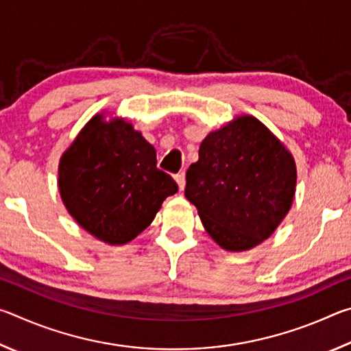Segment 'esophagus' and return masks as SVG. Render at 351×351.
<instances>
[{"instance_id": "34e87169", "label": "esophagus", "mask_w": 351, "mask_h": 351, "mask_svg": "<svg viewBox=\"0 0 351 351\" xmlns=\"http://www.w3.org/2000/svg\"><path fill=\"white\" fill-rule=\"evenodd\" d=\"M175 180L178 182V187H180V190L182 192L184 187H186V173H184V171H181V173H178L175 176Z\"/></svg>"}]
</instances>
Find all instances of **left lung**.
I'll use <instances>...</instances> for the list:
<instances>
[{"instance_id": "left-lung-1", "label": "left lung", "mask_w": 351, "mask_h": 351, "mask_svg": "<svg viewBox=\"0 0 351 351\" xmlns=\"http://www.w3.org/2000/svg\"><path fill=\"white\" fill-rule=\"evenodd\" d=\"M186 198L215 243L247 251L269 239L294 201L293 154L254 116H240L201 142Z\"/></svg>"}]
</instances>
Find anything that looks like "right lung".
Here are the masks:
<instances>
[{"label":"right lung","mask_w":351,"mask_h":351,"mask_svg":"<svg viewBox=\"0 0 351 351\" xmlns=\"http://www.w3.org/2000/svg\"><path fill=\"white\" fill-rule=\"evenodd\" d=\"M58 190L86 232L125 245L150 226L178 186L156 167V150L132 123L96 114L62 154Z\"/></svg>","instance_id":"1"}]
</instances>
